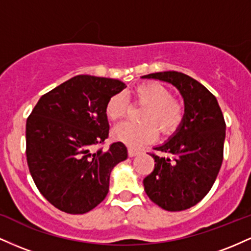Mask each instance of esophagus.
Segmentation results:
<instances>
[{
	"label": "esophagus",
	"instance_id": "34e87169",
	"mask_svg": "<svg viewBox=\"0 0 251 251\" xmlns=\"http://www.w3.org/2000/svg\"><path fill=\"white\" fill-rule=\"evenodd\" d=\"M138 154H139V151H137V150H133V149H128V155L131 158H133Z\"/></svg>",
	"mask_w": 251,
	"mask_h": 251
}]
</instances>
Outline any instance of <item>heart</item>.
Returning a JSON list of instances; mask_svg holds the SVG:
<instances>
[{
    "label": "heart",
    "instance_id": "1",
    "mask_svg": "<svg viewBox=\"0 0 251 251\" xmlns=\"http://www.w3.org/2000/svg\"><path fill=\"white\" fill-rule=\"evenodd\" d=\"M133 97L138 101L149 105L144 112L143 120L157 124L164 133L175 131L183 120V106L177 100L172 99L170 89L162 83L146 82L139 85L133 91ZM126 109V97L123 93H116L106 102L105 113L109 120L118 122L125 116ZM152 123H124L112 131V138L128 148L139 149L154 142L157 138V127Z\"/></svg>",
    "mask_w": 251,
    "mask_h": 251
}]
</instances>
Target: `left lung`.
I'll use <instances>...</instances> for the list:
<instances>
[{"instance_id":"obj_1","label":"left lung","mask_w":251,"mask_h":251,"mask_svg":"<svg viewBox=\"0 0 251 251\" xmlns=\"http://www.w3.org/2000/svg\"><path fill=\"white\" fill-rule=\"evenodd\" d=\"M168 82L184 100V116L168 142L151 154L154 170L143 180L146 195L168 211L196 205L214 185L222 162L226 122L217 99L197 80L179 72H159L142 76Z\"/></svg>"}]
</instances>
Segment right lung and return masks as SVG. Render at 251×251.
Masks as SVG:
<instances>
[{
  "mask_svg": "<svg viewBox=\"0 0 251 251\" xmlns=\"http://www.w3.org/2000/svg\"><path fill=\"white\" fill-rule=\"evenodd\" d=\"M126 88L116 79L76 75L40 98L25 125L27 163L37 189L55 208L85 214L105 200L123 143L93 151L108 135L107 100Z\"/></svg>",
  "mask_w": 251,
  "mask_h": 251,
  "instance_id": "obj_1",
  "label": "right lung"
}]
</instances>
